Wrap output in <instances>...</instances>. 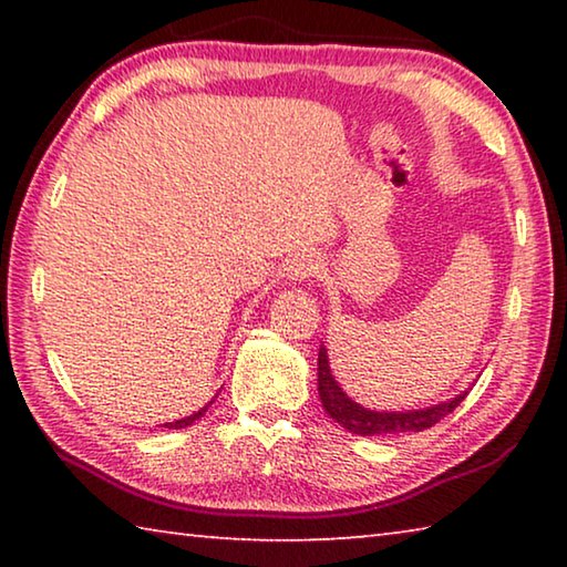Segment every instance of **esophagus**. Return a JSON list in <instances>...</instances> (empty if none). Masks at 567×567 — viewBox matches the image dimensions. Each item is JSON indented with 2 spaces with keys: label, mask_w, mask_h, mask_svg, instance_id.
<instances>
[{
  "label": "esophagus",
  "mask_w": 567,
  "mask_h": 567,
  "mask_svg": "<svg viewBox=\"0 0 567 567\" xmlns=\"http://www.w3.org/2000/svg\"><path fill=\"white\" fill-rule=\"evenodd\" d=\"M320 272V260L315 255H297L295 260L287 265V277L295 282H305Z\"/></svg>",
  "instance_id": "34e87169"
}]
</instances>
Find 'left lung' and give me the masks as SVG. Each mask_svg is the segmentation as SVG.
Segmentation results:
<instances>
[{"label":"left lung","instance_id":"obj_1","mask_svg":"<svg viewBox=\"0 0 567 567\" xmlns=\"http://www.w3.org/2000/svg\"><path fill=\"white\" fill-rule=\"evenodd\" d=\"M318 392L322 400V408L328 415L340 422V425L352 435L362 437H390V435H408V433H422V430L433 427L435 422L450 415L460 402L467 398V390L460 395L450 398L437 405L420 408V410H370L354 402L348 392L340 388L330 370L328 348L320 344L318 354Z\"/></svg>","mask_w":567,"mask_h":567}]
</instances>
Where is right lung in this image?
<instances>
[{
  "label": "right lung",
  "mask_w": 567,
  "mask_h": 567,
  "mask_svg": "<svg viewBox=\"0 0 567 567\" xmlns=\"http://www.w3.org/2000/svg\"><path fill=\"white\" fill-rule=\"evenodd\" d=\"M209 405H213V402H209ZM209 405H205L203 410H197V412H192V415H187V417H182V420H175V422H165V427H169V430H179V427H187V425H192V422L195 420H199L207 412V408Z\"/></svg>",
  "instance_id": "obj_1"
}]
</instances>
